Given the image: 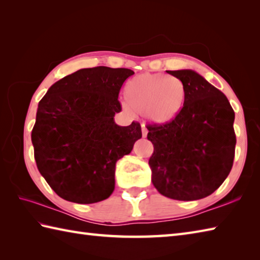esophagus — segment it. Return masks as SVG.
<instances>
[{"instance_id": "34e87169", "label": "esophagus", "mask_w": 260, "mask_h": 260, "mask_svg": "<svg viewBox=\"0 0 260 260\" xmlns=\"http://www.w3.org/2000/svg\"><path fill=\"white\" fill-rule=\"evenodd\" d=\"M142 136L143 137H146L147 136V128H146L144 124L142 125Z\"/></svg>"}]
</instances>
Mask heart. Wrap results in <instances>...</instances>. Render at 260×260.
Instances as JSON below:
<instances>
[{"label":"heart","instance_id":"b5f03b06","mask_svg":"<svg viewBox=\"0 0 260 260\" xmlns=\"http://www.w3.org/2000/svg\"><path fill=\"white\" fill-rule=\"evenodd\" d=\"M125 110L144 114L153 124L164 125L174 120L183 110L187 88L178 77L164 74H141L127 81Z\"/></svg>","mask_w":260,"mask_h":260}]
</instances>
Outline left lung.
<instances>
[{"label": "left lung", "mask_w": 260, "mask_h": 260, "mask_svg": "<svg viewBox=\"0 0 260 260\" xmlns=\"http://www.w3.org/2000/svg\"><path fill=\"white\" fill-rule=\"evenodd\" d=\"M167 73L184 81L187 99L171 123L147 126L152 183L173 200H199L217 190L233 168L235 112L224 93L196 71Z\"/></svg>", "instance_id": "left-lung-1"}]
</instances>
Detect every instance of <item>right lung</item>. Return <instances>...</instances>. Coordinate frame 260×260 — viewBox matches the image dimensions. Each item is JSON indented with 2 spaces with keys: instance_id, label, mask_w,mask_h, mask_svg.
I'll use <instances>...</instances> for the list:
<instances>
[{
  "instance_id": "right-lung-1",
  "label": "right lung",
  "mask_w": 260,
  "mask_h": 260,
  "mask_svg": "<svg viewBox=\"0 0 260 260\" xmlns=\"http://www.w3.org/2000/svg\"><path fill=\"white\" fill-rule=\"evenodd\" d=\"M134 71L80 69L49 88L39 102L31 140L39 172L64 200L89 204L115 189L116 162L142 137L141 125L119 126L118 93Z\"/></svg>"
}]
</instances>
